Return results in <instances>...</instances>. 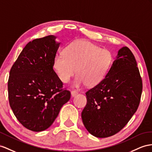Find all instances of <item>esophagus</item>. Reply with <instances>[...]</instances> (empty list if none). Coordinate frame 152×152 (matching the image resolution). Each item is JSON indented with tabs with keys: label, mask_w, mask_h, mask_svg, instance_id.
Returning <instances> with one entry per match:
<instances>
[{
	"label": "esophagus",
	"mask_w": 152,
	"mask_h": 152,
	"mask_svg": "<svg viewBox=\"0 0 152 152\" xmlns=\"http://www.w3.org/2000/svg\"><path fill=\"white\" fill-rule=\"evenodd\" d=\"M77 94H78V92H77V91H76V90H73V91H71V95H72V97L76 96Z\"/></svg>",
	"instance_id": "1"
}]
</instances>
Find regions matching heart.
Returning <instances> with one entry per match:
<instances>
[{
  "instance_id": "1",
  "label": "heart",
  "mask_w": 152,
  "mask_h": 152,
  "mask_svg": "<svg viewBox=\"0 0 152 152\" xmlns=\"http://www.w3.org/2000/svg\"><path fill=\"white\" fill-rule=\"evenodd\" d=\"M112 55L107 49H101L91 42L79 40L69 44L63 54L54 59V67L62 82L67 83L77 76L73 86L83 85L94 87L105 77L112 63Z\"/></svg>"
}]
</instances>
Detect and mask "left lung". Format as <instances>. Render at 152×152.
<instances>
[{
  "label": "left lung",
  "mask_w": 152,
  "mask_h": 152,
  "mask_svg": "<svg viewBox=\"0 0 152 152\" xmlns=\"http://www.w3.org/2000/svg\"><path fill=\"white\" fill-rule=\"evenodd\" d=\"M137 65L130 49L123 47L105 77L85 93L81 118L92 135L104 138L118 133L137 110L142 81Z\"/></svg>",
  "instance_id": "1"
}]
</instances>
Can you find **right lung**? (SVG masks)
I'll return each mask as SVG.
<instances>
[{
	"instance_id": "obj_1",
	"label": "right lung",
	"mask_w": 152,
	"mask_h": 152,
	"mask_svg": "<svg viewBox=\"0 0 152 152\" xmlns=\"http://www.w3.org/2000/svg\"><path fill=\"white\" fill-rule=\"evenodd\" d=\"M55 38L49 35L29 42L10 72V105L18 121L33 132L48 128L71 98L53 70L60 45Z\"/></svg>"
}]
</instances>
